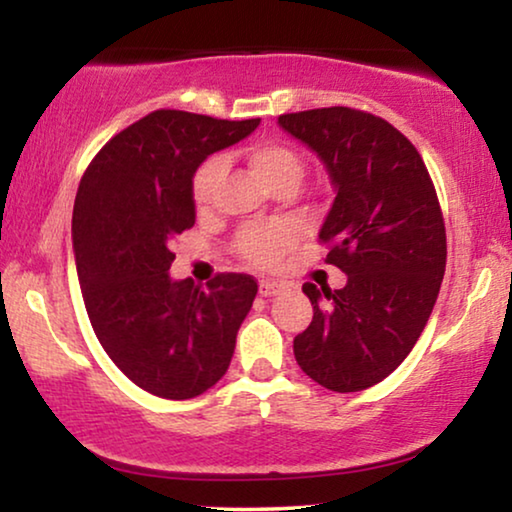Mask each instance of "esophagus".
<instances>
[{"mask_svg":"<svg viewBox=\"0 0 512 512\" xmlns=\"http://www.w3.org/2000/svg\"><path fill=\"white\" fill-rule=\"evenodd\" d=\"M258 293L265 298L275 296V293H279V284L272 282V279H261V282H258Z\"/></svg>","mask_w":512,"mask_h":512,"instance_id":"obj_1","label":"esophagus"}]
</instances>
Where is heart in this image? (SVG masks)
<instances>
[{"label": "heart", "mask_w": 512, "mask_h": 512, "mask_svg": "<svg viewBox=\"0 0 512 512\" xmlns=\"http://www.w3.org/2000/svg\"><path fill=\"white\" fill-rule=\"evenodd\" d=\"M244 163L249 170L263 181L270 191L275 188L298 184L303 163H300L298 153L289 144L277 142V139H261V142L249 144L242 151ZM223 177V160L207 158L193 174V202L200 212H205L212 205L216 186ZM293 242V230L289 226H268V228H247L237 235V251L247 258L249 263L268 265L282 254V251Z\"/></svg>", "instance_id": "1"}]
</instances>
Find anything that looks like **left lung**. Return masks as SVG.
Segmentation results:
<instances>
[{
	"label": "left lung",
	"mask_w": 512,
	"mask_h": 512,
	"mask_svg": "<svg viewBox=\"0 0 512 512\" xmlns=\"http://www.w3.org/2000/svg\"><path fill=\"white\" fill-rule=\"evenodd\" d=\"M277 121L331 174L319 242L347 275L335 291L303 284L314 317L293 354L321 387L368 389L401 366L436 305L447 258L436 186L410 139L368 111L324 107Z\"/></svg>",
	"instance_id": "left-lung-1"
}]
</instances>
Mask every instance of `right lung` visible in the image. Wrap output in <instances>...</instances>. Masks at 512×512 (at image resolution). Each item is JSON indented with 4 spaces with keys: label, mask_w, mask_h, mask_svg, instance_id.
<instances>
[{
    "label": "right lung",
    "mask_w": 512,
    "mask_h": 512,
    "mask_svg": "<svg viewBox=\"0 0 512 512\" xmlns=\"http://www.w3.org/2000/svg\"><path fill=\"white\" fill-rule=\"evenodd\" d=\"M258 123L151 111L111 137L81 177L72 237L88 319L118 370L153 396L205 394L233 359L256 279L219 272L202 289L167 270L170 242L195 223L198 165Z\"/></svg>",
    "instance_id": "1"
}]
</instances>
